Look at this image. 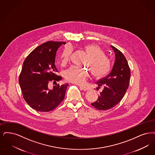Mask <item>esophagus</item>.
<instances>
[{
    "label": "esophagus",
    "mask_w": 155,
    "mask_h": 155,
    "mask_svg": "<svg viewBox=\"0 0 155 155\" xmlns=\"http://www.w3.org/2000/svg\"><path fill=\"white\" fill-rule=\"evenodd\" d=\"M79 87L81 88V90H84V91H87V90H88V88L87 87H85V86H79Z\"/></svg>",
    "instance_id": "obj_1"
}]
</instances>
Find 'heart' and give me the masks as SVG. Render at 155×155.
I'll use <instances>...</instances> for the list:
<instances>
[{
	"label": "heart",
	"mask_w": 155,
	"mask_h": 155,
	"mask_svg": "<svg viewBox=\"0 0 155 155\" xmlns=\"http://www.w3.org/2000/svg\"><path fill=\"white\" fill-rule=\"evenodd\" d=\"M84 50L87 57L84 64L91 69L92 74L96 78H101L109 72L111 64L101 49L96 45H87L84 47ZM72 52V48L67 46L64 48L61 56L62 65H65L70 59ZM89 68L72 66L65 72V78L67 81L78 84H83L89 76Z\"/></svg>",
	"instance_id": "b5f03b06"
}]
</instances>
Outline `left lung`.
I'll return each instance as SVG.
<instances>
[{
	"label": "left lung",
	"mask_w": 155,
	"mask_h": 155,
	"mask_svg": "<svg viewBox=\"0 0 155 155\" xmlns=\"http://www.w3.org/2000/svg\"><path fill=\"white\" fill-rule=\"evenodd\" d=\"M115 54L114 65L107 76L95 83L98 88L103 87L97 100L91 103L95 108L105 110L114 107L121 101L129 86L130 69L124 55L113 46H110Z\"/></svg>",
	"instance_id": "1"
}]
</instances>
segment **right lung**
<instances>
[{
	"instance_id": "add662e5",
	"label": "right lung",
	"mask_w": 155,
	"mask_h": 155,
	"mask_svg": "<svg viewBox=\"0 0 155 155\" xmlns=\"http://www.w3.org/2000/svg\"><path fill=\"white\" fill-rule=\"evenodd\" d=\"M65 42H46L29 54L24 61L19 78L23 97L27 104L39 112H49L57 108L64 100L68 84H56L49 89L48 84L53 80L59 81L62 77L55 65L58 48Z\"/></svg>"
}]
</instances>
